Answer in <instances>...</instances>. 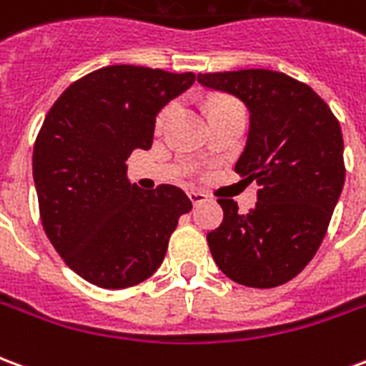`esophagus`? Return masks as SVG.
I'll list each match as a JSON object with an SVG mask.
<instances>
[{
	"instance_id": "1",
	"label": "esophagus",
	"mask_w": 366,
	"mask_h": 366,
	"mask_svg": "<svg viewBox=\"0 0 366 366\" xmlns=\"http://www.w3.org/2000/svg\"><path fill=\"white\" fill-rule=\"evenodd\" d=\"M188 198L192 199V204H194V206H198V204H202V202H206L207 196L204 194V192H199V190H188Z\"/></svg>"
}]
</instances>
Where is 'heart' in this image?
Here are the masks:
<instances>
[{
    "label": "heart",
    "mask_w": 366,
    "mask_h": 366,
    "mask_svg": "<svg viewBox=\"0 0 366 366\" xmlns=\"http://www.w3.org/2000/svg\"><path fill=\"white\" fill-rule=\"evenodd\" d=\"M227 102H229V99H214V102H212V105H209V109H212V107H215V105L227 104ZM168 112H170V109H164V112L160 113V119L159 121H164V117H167V115H168Z\"/></svg>",
    "instance_id": "heart-1"
}]
</instances>
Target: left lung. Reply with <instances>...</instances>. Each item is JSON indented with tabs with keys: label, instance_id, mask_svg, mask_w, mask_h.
<instances>
[{
	"label": "left lung",
	"instance_id": "obj_1",
	"mask_svg": "<svg viewBox=\"0 0 366 366\" xmlns=\"http://www.w3.org/2000/svg\"><path fill=\"white\" fill-rule=\"evenodd\" d=\"M209 90L239 97L249 135L235 172L261 186L239 214L217 199L223 222L207 233L215 264L233 282L274 288L314 259L345 182L343 135L335 115L310 86L264 68L198 74Z\"/></svg>",
	"mask_w": 366,
	"mask_h": 366
}]
</instances>
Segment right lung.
Wrapping results in <instances>:
<instances>
[{
  "instance_id": "obj_1",
  "label": "right lung",
  "mask_w": 366,
  "mask_h": 366,
  "mask_svg": "<svg viewBox=\"0 0 366 366\" xmlns=\"http://www.w3.org/2000/svg\"><path fill=\"white\" fill-rule=\"evenodd\" d=\"M196 74L117 64L70 84L46 113L33 149L39 212L52 247L76 274L119 290L157 272L180 215V188L141 190L125 160L151 149L160 109Z\"/></svg>"
}]
</instances>
